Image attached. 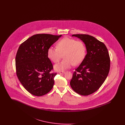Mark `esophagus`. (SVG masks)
Returning <instances> with one entry per match:
<instances>
[{
	"label": "esophagus",
	"mask_w": 125,
	"mask_h": 125,
	"mask_svg": "<svg viewBox=\"0 0 125 125\" xmlns=\"http://www.w3.org/2000/svg\"><path fill=\"white\" fill-rule=\"evenodd\" d=\"M65 73V72L64 71H60L59 72V73L60 74H63Z\"/></svg>",
	"instance_id": "obj_1"
}]
</instances>
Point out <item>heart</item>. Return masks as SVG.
<instances>
[{"label": "heart", "mask_w": 125, "mask_h": 125, "mask_svg": "<svg viewBox=\"0 0 125 125\" xmlns=\"http://www.w3.org/2000/svg\"><path fill=\"white\" fill-rule=\"evenodd\" d=\"M86 47L82 41L65 37L57 43V48L50 47L47 51L48 58L56 63L63 57L64 59L54 65L57 71H64L70 68L73 65H80L86 55Z\"/></svg>", "instance_id": "obj_1"}]
</instances>
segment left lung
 Returning <instances> with one entry per match:
<instances>
[{"mask_svg":"<svg viewBox=\"0 0 125 125\" xmlns=\"http://www.w3.org/2000/svg\"><path fill=\"white\" fill-rule=\"evenodd\" d=\"M72 36L83 41L87 53L75 69L70 84L78 94L89 95L99 89L107 78L110 68L109 54L105 44L92 36L75 34Z\"/></svg>","mask_w":125,"mask_h":125,"instance_id":"8db88e82","label":"left lung"}]
</instances>
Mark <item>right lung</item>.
Returning a JSON list of instances; mask_svg holds the SVG:
<instances>
[{"mask_svg": "<svg viewBox=\"0 0 125 125\" xmlns=\"http://www.w3.org/2000/svg\"><path fill=\"white\" fill-rule=\"evenodd\" d=\"M61 36L36 34L19 46L15 58L16 74L30 94L42 96L52 89L57 73H51L53 65L48 57L47 51Z\"/></svg>", "mask_w": 125, "mask_h": 125, "instance_id": "right-lung-1", "label": "right lung"}]
</instances>
